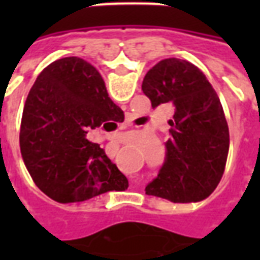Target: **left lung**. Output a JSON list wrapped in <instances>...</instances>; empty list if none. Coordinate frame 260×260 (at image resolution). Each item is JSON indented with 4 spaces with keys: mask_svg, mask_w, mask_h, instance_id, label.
<instances>
[{
    "mask_svg": "<svg viewBox=\"0 0 260 260\" xmlns=\"http://www.w3.org/2000/svg\"><path fill=\"white\" fill-rule=\"evenodd\" d=\"M142 90L152 107H175L164 163L145 191L180 203L205 199L221 180L229 154V125L217 93L201 69L178 58L154 65Z\"/></svg>",
    "mask_w": 260,
    "mask_h": 260,
    "instance_id": "1",
    "label": "left lung"
}]
</instances>
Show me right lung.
Segmentation results:
<instances>
[{"label":"right lung","instance_id":"1","mask_svg":"<svg viewBox=\"0 0 260 260\" xmlns=\"http://www.w3.org/2000/svg\"><path fill=\"white\" fill-rule=\"evenodd\" d=\"M122 121L93 65L78 57L51 62L31 86L20 122V153L35 184L59 203L124 191L126 177L86 139L89 131Z\"/></svg>","mask_w":260,"mask_h":260}]
</instances>
